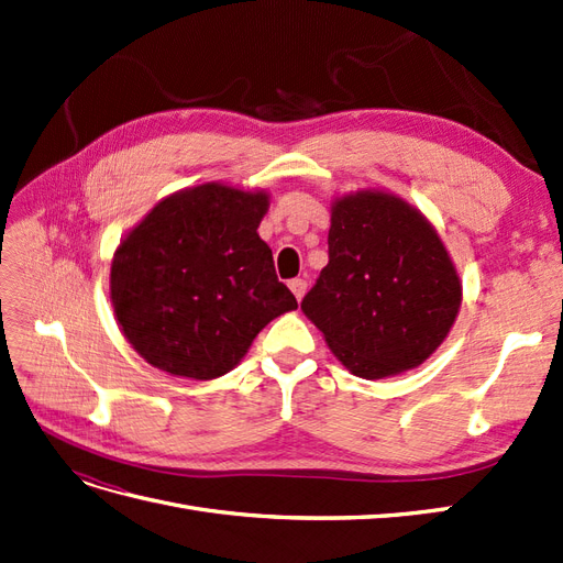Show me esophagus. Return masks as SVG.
<instances>
[{"label":"esophagus","mask_w":563,"mask_h":563,"mask_svg":"<svg viewBox=\"0 0 563 563\" xmlns=\"http://www.w3.org/2000/svg\"><path fill=\"white\" fill-rule=\"evenodd\" d=\"M288 288H291V291H294L296 300H302L305 291H308V282H305V279H291V282H288Z\"/></svg>","instance_id":"1"}]
</instances>
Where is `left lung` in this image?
I'll list each match as a JSON object with an SVG mask.
<instances>
[{"label": "left lung", "mask_w": 563, "mask_h": 563, "mask_svg": "<svg viewBox=\"0 0 563 563\" xmlns=\"http://www.w3.org/2000/svg\"><path fill=\"white\" fill-rule=\"evenodd\" d=\"M463 282L420 209L385 190L331 201L329 265L300 310L350 373L399 376L430 360L453 329Z\"/></svg>", "instance_id": "left-lung-1"}]
</instances>
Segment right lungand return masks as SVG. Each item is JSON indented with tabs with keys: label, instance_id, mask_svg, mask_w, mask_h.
<instances>
[{
	"label": "right lung",
	"instance_id": "right-lung-1",
	"mask_svg": "<svg viewBox=\"0 0 563 563\" xmlns=\"http://www.w3.org/2000/svg\"><path fill=\"white\" fill-rule=\"evenodd\" d=\"M267 190L185 187L119 242L110 302L131 347L168 376L213 380L244 360L272 319L298 308L258 225Z\"/></svg>",
	"mask_w": 563,
	"mask_h": 563
}]
</instances>
